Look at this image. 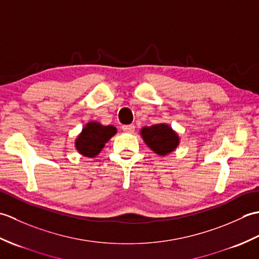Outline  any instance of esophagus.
I'll return each instance as SVG.
<instances>
[{
    "instance_id": "1",
    "label": "esophagus",
    "mask_w": 259,
    "mask_h": 259,
    "mask_svg": "<svg viewBox=\"0 0 259 259\" xmlns=\"http://www.w3.org/2000/svg\"><path fill=\"white\" fill-rule=\"evenodd\" d=\"M136 126L134 124H125L122 125V130L124 131L125 134H134Z\"/></svg>"
}]
</instances>
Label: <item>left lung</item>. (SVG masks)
<instances>
[{"label":"left lung","instance_id":"1","mask_svg":"<svg viewBox=\"0 0 259 259\" xmlns=\"http://www.w3.org/2000/svg\"><path fill=\"white\" fill-rule=\"evenodd\" d=\"M140 135L145 144L157 155L164 157L171 153L179 146V136L167 123H158L144 126Z\"/></svg>","mask_w":259,"mask_h":259}]
</instances>
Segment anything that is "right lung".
Segmentation results:
<instances>
[{"instance_id": "right-lung-1", "label": "right lung", "mask_w": 259, "mask_h": 259, "mask_svg": "<svg viewBox=\"0 0 259 259\" xmlns=\"http://www.w3.org/2000/svg\"><path fill=\"white\" fill-rule=\"evenodd\" d=\"M115 134H117L115 126L103 125L98 121H90L76 137L74 141L75 149L82 156L95 158Z\"/></svg>"}]
</instances>
